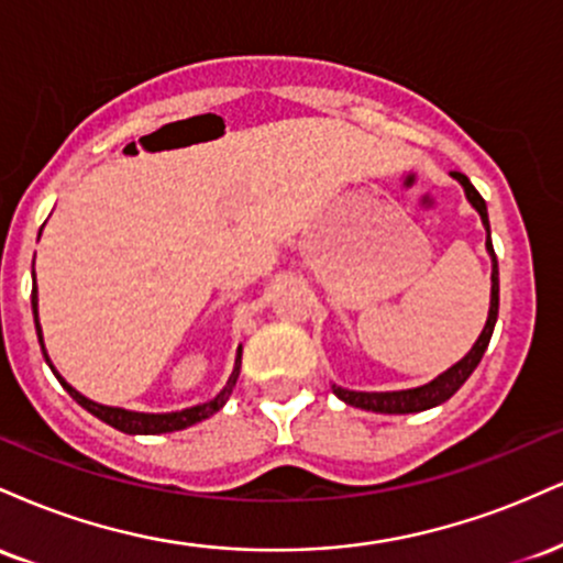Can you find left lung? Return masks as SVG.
<instances>
[{
    "label": "left lung",
    "instance_id": "left-lung-1",
    "mask_svg": "<svg viewBox=\"0 0 563 563\" xmlns=\"http://www.w3.org/2000/svg\"><path fill=\"white\" fill-rule=\"evenodd\" d=\"M452 177H455L457 183L463 185V190H466L471 206H474V209L479 211L484 228H487V251H489V256H493V301H489L487 325H484L482 335H479V339H476V344L471 346V352L466 354V357H463L457 365H452L450 371H444L442 376L431 380V384L418 386V389H405V391H349V389H341V386H333L335 397L344 399L346 405L363 407V410H373V412H389V416H402V412L429 410V407H437V405L448 402L452 394H455L463 384H466L471 373L476 371V365L482 363L484 352H487L489 339H493L495 322H497V307H500V283H497V256H495L493 241H489L487 203H484V198L479 196V190H476V187L468 183L466 174L452 172Z\"/></svg>",
    "mask_w": 563,
    "mask_h": 563
}]
</instances>
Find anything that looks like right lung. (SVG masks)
Listing matches in <instances>:
<instances>
[{
    "label": "right lung",
    "mask_w": 563,
    "mask_h": 563,
    "mask_svg": "<svg viewBox=\"0 0 563 563\" xmlns=\"http://www.w3.org/2000/svg\"><path fill=\"white\" fill-rule=\"evenodd\" d=\"M31 309H34V322H36V335H38V344H42V354L44 360L49 363L47 352H44V341H42V328H38V318H36V280H34V290H31ZM53 367V365H49ZM55 373V367H53ZM238 373H241V352H238V360H235V371H232V376L228 380V386H224L222 391L217 394L211 402L206 405H196V407H187V410H179V412H164V416H151V412H132V410H121V407H108V405H97L92 399L81 397L79 391L74 389V386H68L66 380L57 376V380L63 384V389H66L70 397L79 402L84 410L92 412L95 418H100V421H106L108 426H113V429L124 431V434H166V431H183L187 426L203 421V418L214 416V412L222 410V405L228 402L230 394H232V386H235L238 380Z\"/></svg>",
    "instance_id": "obj_1"
}]
</instances>
